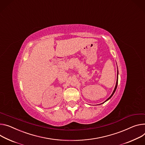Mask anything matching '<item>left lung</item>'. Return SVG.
I'll list each match as a JSON object with an SVG mask.
<instances>
[{
    "instance_id": "obj_1",
    "label": "left lung",
    "mask_w": 145,
    "mask_h": 145,
    "mask_svg": "<svg viewBox=\"0 0 145 145\" xmlns=\"http://www.w3.org/2000/svg\"><path fill=\"white\" fill-rule=\"evenodd\" d=\"M118 68H117V80H116V86H115V87H114V90H113V93H112V95L110 96V97H109L106 101H105L104 102H103V103H101V104H102V103H105V102H106V101H108L109 99H110L111 98H112V97L113 95V94H114V93H115V91H116V88H117V84H118ZM100 104V105H101Z\"/></svg>"
}]
</instances>
